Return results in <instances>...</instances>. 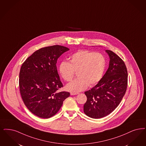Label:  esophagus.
<instances>
[{"label":"esophagus","instance_id":"1","mask_svg":"<svg viewBox=\"0 0 146 146\" xmlns=\"http://www.w3.org/2000/svg\"><path fill=\"white\" fill-rule=\"evenodd\" d=\"M70 95L71 96H74V95H76L78 93H74V92H70Z\"/></svg>","mask_w":146,"mask_h":146}]
</instances>
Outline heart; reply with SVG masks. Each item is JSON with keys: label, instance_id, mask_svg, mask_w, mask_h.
Returning <instances> with one entry per match:
<instances>
[{"label": "heart", "instance_id": "1", "mask_svg": "<svg viewBox=\"0 0 146 146\" xmlns=\"http://www.w3.org/2000/svg\"><path fill=\"white\" fill-rule=\"evenodd\" d=\"M106 67L103 55L98 52L81 50L74 53L70 58V62H62L59 66L60 76L65 81L71 80L77 72L78 76L67 84L66 89L72 92H78L93 86L102 78Z\"/></svg>", "mask_w": 146, "mask_h": 146}]
</instances>
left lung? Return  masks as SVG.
I'll return each instance as SVG.
<instances>
[{
    "instance_id": "obj_1",
    "label": "left lung",
    "mask_w": 146,
    "mask_h": 146,
    "mask_svg": "<svg viewBox=\"0 0 146 146\" xmlns=\"http://www.w3.org/2000/svg\"><path fill=\"white\" fill-rule=\"evenodd\" d=\"M110 58L109 68L98 84L85 92L87 101L84 105L85 113L98 119L113 111L125 94L128 72L122 60L115 53L106 50Z\"/></svg>"
}]
</instances>
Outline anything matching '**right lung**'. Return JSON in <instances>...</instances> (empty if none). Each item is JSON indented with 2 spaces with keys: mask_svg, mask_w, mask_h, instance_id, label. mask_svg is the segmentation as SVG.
<instances>
[{
  "mask_svg": "<svg viewBox=\"0 0 146 146\" xmlns=\"http://www.w3.org/2000/svg\"><path fill=\"white\" fill-rule=\"evenodd\" d=\"M70 49L59 45L37 50L22 65L19 85L27 108L36 116L48 118L55 115L70 94L58 92L63 86L58 76V58Z\"/></svg>",
  "mask_w": 146,
  "mask_h": 146,
  "instance_id": "obj_1",
  "label": "right lung"
}]
</instances>
